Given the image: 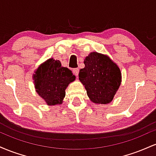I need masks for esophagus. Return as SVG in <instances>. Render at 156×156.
<instances>
[{"instance_id": "esophagus-1", "label": "esophagus", "mask_w": 156, "mask_h": 156, "mask_svg": "<svg viewBox=\"0 0 156 156\" xmlns=\"http://www.w3.org/2000/svg\"><path fill=\"white\" fill-rule=\"evenodd\" d=\"M73 73L76 75V76H78V73H79V69L78 68H76V69H73Z\"/></svg>"}]
</instances>
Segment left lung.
<instances>
[{
	"instance_id": "left-lung-1",
	"label": "left lung",
	"mask_w": 156,
	"mask_h": 156,
	"mask_svg": "<svg viewBox=\"0 0 156 156\" xmlns=\"http://www.w3.org/2000/svg\"><path fill=\"white\" fill-rule=\"evenodd\" d=\"M79 80L93 103L107 104L114 98L122 81L118 66L107 55L92 52L84 59Z\"/></svg>"
}]
</instances>
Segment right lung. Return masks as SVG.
Instances as JSON below:
<instances>
[{"label":"right lung","mask_w":156,"mask_h":156,"mask_svg":"<svg viewBox=\"0 0 156 156\" xmlns=\"http://www.w3.org/2000/svg\"><path fill=\"white\" fill-rule=\"evenodd\" d=\"M35 89L48 105H59L65 97V89L76 76L58 60L49 59L41 64L33 76Z\"/></svg>","instance_id":"1"}]
</instances>
